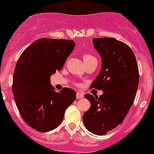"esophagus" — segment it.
Returning a JSON list of instances; mask_svg holds the SVG:
<instances>
[{"mask_svg": "<svg viewBox=\"0 0 154 154\" xmlns=\"http://www.w3.org/2000/svg\"><path fill=\"white\" fill-rule=\"evenodd\" d=\"M76 97H77V99H82L84 97V94L81 92H77Z\"/></svg>", "mask_w": 154, "mask_h": 154, "instance_id": "1", "label": "esophagus"}]
</instances>
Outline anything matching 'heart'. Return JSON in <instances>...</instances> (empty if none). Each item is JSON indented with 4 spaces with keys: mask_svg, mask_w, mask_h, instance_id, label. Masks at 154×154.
I'll use <instances>...</instances> for the list:
<instances>
[{
    "mask_svg": "<svg viewBox=\"0 0 154 154\" xmlns=\"http://www.w3.org/2000/svg\"><path fill=\"white\" fill-rule=\"evenodd\" d=\"M83 59L84 62H87V61L92 60V59H96V58L93 55H91V54H84Z\"/></svg>",
    "mask_w": 154,
    "mask_h": 154,
    "instance_id": "heart-1",
    "label": "heart"
}]
</instances>
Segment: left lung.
<instances>
[{
  "mask_svg": "<svg viewBox=\"0 0 154 154\" xmlns=\"http://www.w3.org/2000/svg\"><path fill=\"white\" fill-rule=\"evenodd\" d=\"M102 58L100 72L90 88L100 89L98 97L85 94L91 106L83 115L85 128L104 135L123 123L131 108L139 85V69L133 50L113 38H92Z\"/></svg>",
  "mask_w": 154,
  "mask_h": 154,
  "instance_id": "left-lung-1",
  "label": "left lung"
}]
</instances>
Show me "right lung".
<instances>
[{
	"instance_id": "add662e5",
	"label": "right lung",
	"mask_w": 154,
	"mask_h": 154,
	"mask_svg": "<svg viewBox=\"0 0 154 154\" xmlns=\"http://www.w3.org/2000/svg\"><path fill=\"white\" fill-rule=\"evenodd\" d=\"M73 40L40 38L19 57L13 75L12 91L18 111L27 124L39 132L58 127L76 92L63 88L55 92L50 77L63 68L75 48Z\"/></svg>"
}]
</instances>
